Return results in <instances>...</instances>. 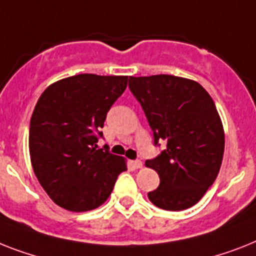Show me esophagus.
Segmentation results:
<instances>
[{
	"instance_id": "esophagus-1",
	"label": "esophagus",
	"mask_w": 256,
	"mask_h": 256,
	"mask_svg": "<svg viewBox=\"0 0 256 256\" xmlns=\"http://www.w3.org/2000/svg\"><path fill=\"white\" fill-rule=\"evenodd\" d=\"M132 166L136 168H142V162L138 161V160H137V161H132Z\"/></svg>"
}]
</instances>
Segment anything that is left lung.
I'll use <instances>...</instances> for the list:
<instances>
[{"label": "left lung", "instance_id": "8db88e82", "mask_svg": "<svg viewBox=\"0 0 256 256\" xmlns=\"http://www.w3.org/2000/svg\"><path fill=\"white\" fill-rule=\"evenodd\" d=\"M154 133L166 142L157 158L145 162L160 175V187L148 194L158 208L183 210L202 199L218 175L225 148L221 118L200 84L170 74L130 77Z\"/></svg>", "mask_w": 256, "mask_h": 256}]
</instances>
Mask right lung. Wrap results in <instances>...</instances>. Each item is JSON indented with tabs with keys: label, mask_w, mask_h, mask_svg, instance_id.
Segmentation results:
<instances>
[{
	"label": "right lung",
	"mask_w": 256,
	"mask_h": 256,
	"mask_svg": "<svg viewBox=\"0 0 256 256\" xmlns=\"http://www.w3.org/2000/svg\"><path fill=\"white\" fill-rule=\"evenodd\" d=\"M126 82L128 76L85 73L54 82L40 95L30 122V157L40 186L61 208H98L126 170V158L96 145Z\"/></svg>",
	"instance_id": "1"
}]
</instances>
